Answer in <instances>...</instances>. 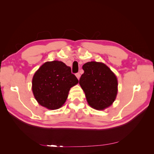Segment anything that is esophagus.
I'll list each match as a JSON object with an SVG mask.
<instances>
[{
    "instance_id": "esophagus-1",
    "label": "esophagus",
    "mask_w": 154,
    "mask_h": 154,
    "mask_svg": "<svg viewBox=\"0 0 154 154\" xmlns=\"http://www.w3.org/2000/svg\"><path fill=\"white\" fill-rule=\"evenodd\" d=\"M75 75H76V77H77V79H79V78H80V76H81V75H80V73H77L76 74H75Z\"/></svg>"
}]
</instances>
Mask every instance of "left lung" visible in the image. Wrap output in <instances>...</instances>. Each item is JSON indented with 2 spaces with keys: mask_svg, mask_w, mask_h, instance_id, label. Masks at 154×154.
Returning <instances> with one entry per match:
<instances>
[{
  "mask_svg": "<svg viewBox=\"0 0 154 154\" xmlns=\"http://www.w3.org/2000/svg\"><path fill=\"white\" fill-rule=\"evenodd\" d=\"M84 73L79 84L89 105L97 110L109 107L116 99L118 91L116 77L106 65L96 61L83 65Z\"/></svg>",
  "mask_w": 154,
  "mask_h": 154,
  "instance_id": "1",
  "label": "left lung"
}]
</instances>
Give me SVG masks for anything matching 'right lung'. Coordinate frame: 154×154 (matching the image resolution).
Listing matches in <instances>:
<instances>
[{"label":"right lung","instance_id":"1","mask_svg":"<svg viewBox=\"0 0 154 154\" xmlns=\"http://www.w3.org/2000/svg\"><path fill=\"white\" fill-rule=\"evenodd\" d=\"M78 82L70 67L62 61H48L34 74L32 91L40 105L55 110L65 103L71 87Z\"/></svg>","mask_w":154,"mask_h":154}]
</instances>
